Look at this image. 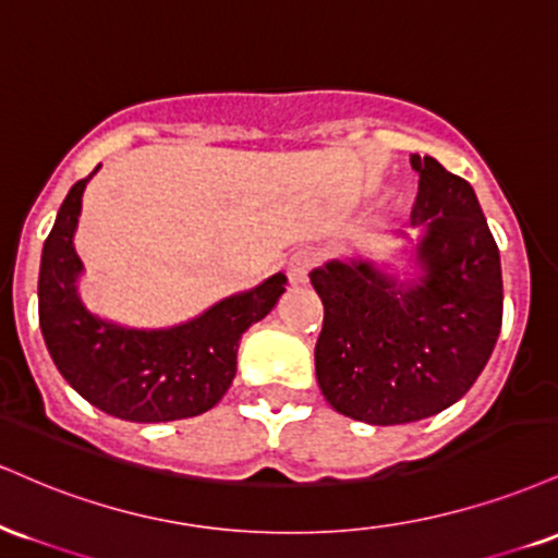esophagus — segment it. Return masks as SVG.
I'll return each instance as SVG.
<instances>
[{"label": "esophagus", "mask_w": 558, "mask_h": 558, "mask_svg": "<svg viewBox=\"0 0 558 558\" xmlns=\"http://www.w3.org/2000/svg\"><path fill=\"white\" fill-rule=\"evenodd\" d=\"M313 266V255L307 251H298L292 255L290 260H287V279H290L292 287L298 284H305L307 279V271H311Z\"/></svg>", "instance_id": "1"}]
</instances>
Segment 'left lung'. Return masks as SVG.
Instances as JSON below:
<instances>
[{
	"label": "left lung",
	"mask_w": 558,
	"mask_h": 558,
	"mask_svg": "<svg viewBox=\"0 0 558 558\" xmlns=\"http://www.w3.org/2000/svg\"><path fill=\"white\" fill-rule=\"evenodd\" d=\"M421 187L408 268L333 258L313 268L324 303L316 378L352 421L402 425L451 408L486 368L501 331V258L475 190L434 156H412Z\"/></svg>",
	"instance_id": "8db88e82"
}]
</instances>
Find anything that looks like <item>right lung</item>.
I'll list each match as a JSON object with an SVG mask.
<instances>
[{
    "label": "right lung",
    "mask_w": 558,
    "mask_h": 558,
    "mask_svg": "<svg viewBox=\"0 0 558 558\" xmlns=\"http://www.w3.org/2000/svg\"><path fill=\"white\" fill-rule=\"evenodd\" d=\"M94 174L70 187L44 242L38 324L46 350L64 381L107 415L130 423L201 415L227 395L242 333L274 311L287 277L274 274L167 329H135L96 316L81 298L85 268L75 253L83 190Z\"/></svg>",
    "instance_id": "right-lung-1"
}]
</instances>
